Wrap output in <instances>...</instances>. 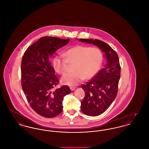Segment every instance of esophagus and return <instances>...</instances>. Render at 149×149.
<instances>
[{
    "label": "esophagus",
    "mask_w": 149,
    "mask_h": 149,
    "mask_svg": "<svg viewBox=\"0 0 149 149\" xmlns=\"http://www.w3.org/2000/svg\"><path fill=\"white\" fill-rule=\"evenodd\" d=\"M70 88L71 91H75V89H76L75 87H72V86H71Z\"/></svg>",
    "instance_id": "obj_1"
}]
</instances>
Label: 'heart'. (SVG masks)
I'll list each match as a JSON object with an SVG mask.
<instances>
[{
	"label": "heart",
	"instance_id": "obj_1",
	"mask_svg": "<svg viewBox=\"0 0 149 149\" xmlns=\"http://www.w3.org/2000/svg\"><path fill=\"white\" fill-rule=\"evenodd\" d=\"M66 58L59 56L54 57L52 61L55 70L63 75L68 69V63H75L74 72L65 75L61 78L64 85H78L84 78L90 79L98 72L102 63L103 55L97 47H89L77 45L67 50L65 53Z\"/></svg>",
	"mask_w": 149,
	"mask_h": 149
}]
</instances>
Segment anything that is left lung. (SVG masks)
<instances>
[{
  "mask_svg": "<svg viewBox=\"0 0 149 149\" xmlns=\"http://www.w3.org/2000/svg\"><path fill=\"white\" fill-rule=\"evenodd\" d=\"M77 40L97 46L106 58L105 68L82 85L85 95L81 102V111L87 116H97L104 112L116 97L120 75L119 58L117 54L106 43L97 39Z\"/></svg>",
  "mask_w": 149,
  "mask_h": 149,
  "instance_id": "8db88e82",
  "label": "left lung"
}]
</instances>
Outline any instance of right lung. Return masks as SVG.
<instances>
[{
  "label": "right lung",
  "instance_id": "add662e5",
  "mask_svg": "<svg viewBox=\"0 0 149 149\" xmlns=\"http://www.w3.org/2000/svg\"><path fill=\"white\" fill-rule=\"evenodd\" d=\"M69 41V38L43 37L28 47L22 60V89L32 109L46 118L62 112L64 97L71 93L67 85L54 90L59 80L49 60Z\"/></svg>",
  "mask_w": 149,
  "mask_h": 149
}]
</instances>
